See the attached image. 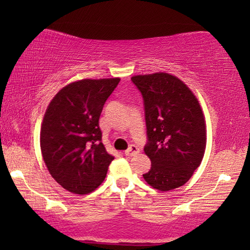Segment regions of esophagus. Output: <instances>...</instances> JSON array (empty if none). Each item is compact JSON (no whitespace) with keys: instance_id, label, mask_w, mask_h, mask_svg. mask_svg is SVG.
<instances>
[{"instance_id":"esophagus-1","label":"esophagus","mask_w":250,"mask_h":250,"mask_svg":"<svg viewBox=\"0 0 250 250\" xmlns=\"http://www.w3.org/2000/svg\"><path fill=\"white\" fill-rule=\"evenodd\" d=\"M138 153H139V149H138L137 146H130L129 149L125 150V154L126 156H133V155L138 154Z\"/></svg>"}]
</instances>
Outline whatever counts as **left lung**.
Here are the masks:
<instances>
[{"label": "left lung", "mask_w": 250, "mask_h": 250, "mask_svg": "<svg viewBox=\"0 0 250 250\" xmlns=\"http://www.w3.org/2000/svg\"><path fill=\"white\" fill-rule=\"evenodd\" d=\"M145 105L150 171L146 183L159 191L184 185L200 167L206 146V128L201 105L189 88L167 73L131 78Z\"/></svg>", "instance_id": "8db88e82"}]
</instances>
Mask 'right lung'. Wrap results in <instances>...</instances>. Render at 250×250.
<instances>
[{
    "instance_id": "right-lung-1",
    "label": "right lung",
    "mask_w": 250,
    "mask_h": 250,
    "mask_svg": "<svg viewBox=\"0 0 250 250\" xmlns=\"http://www.w3.org/2000/svg\"><path fill=\"white\" fill-rule=\"evenodd\" d=\"M119 82L78 80L59 90L48 104L41 129V150L50 175L67 191H94L115 159L101 142L99 118Z\"/></svg>"
}]
</instances>
